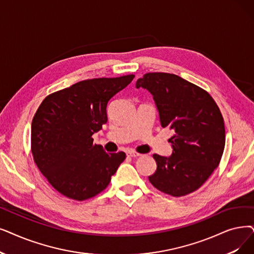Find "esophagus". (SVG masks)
<instances>
[{"label": "esophagus", "instance_id": "obj_1", "mask_svg": "<svg viewBox=\"0 0 254 254\" xmlns=\"http://www.w3.org/2000/svg\"><path fill=\"white\" fill-rule=\"evenodd\" d=\"M127 156L130 157V158H137V157H140L141 154L134 151V150H128V151H127Z\"/></svg>", "mask_w": 254, "mask_h": 254}]
</instances>
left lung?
<instances>
[{
	"label": "left lung",
	"instance_id": "obj_1",
	"mask_svg": "<svg viewBox=\"0 0 254 254\" xmlns=\"http://www.w3.org/2000/svg\"><path fill=\"white\" fill-rule=\"evenodd\" d=\"M153 97L163 127H170L172 153L153 154L157 170L148 180L175 197L196 191L218 167L225 146L221 112L206 91L166 72H149L136 82Z\"/></svg>",
	"mask_w": 254,
	"mask_h": 254
}]
</instances>
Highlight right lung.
Masks as SVG:
<instances>
[{
  "label": "right lung",
  "instance_id": "add662e5",
  "mask_svg": "<svg viewBox=\"0 0 254 254\" xmlns=\"http://www.w3.org/2000/svg\"><path fill=\"white\" fill-rule=\"evenodd\" d=\"M134 74L75 83L47 96L31 126V148L40 172L62 195L91 198L107 188L126 159L93 144L92 135L108 121L109 101L133 81Z\"/></svg>",
  "mask_w": 254,
  "mask_h": 254
}]
</instances>
